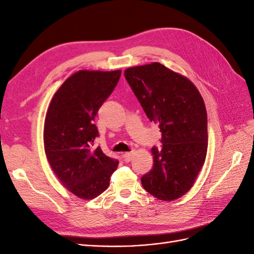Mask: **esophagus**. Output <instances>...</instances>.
Listing matches in <instances>:
<instances>
[{"instance_id":"esophagus-1","label":"esophagus","mask_w":254,"mask_h":254,"mask_svg":"<svg viewBox=\"0 0 254 254\" xmlns=\"http://www.w3.org/2000/svg\"><path fill=\"white\" fill-rule=\"evenodd\" d=\"M123 156H124V160L126 161V162H129V161L131 160V158H132V156H133V152H132V151L125 152Z\"/></svg>"}]
</instances>
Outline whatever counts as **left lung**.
Segmentation results:
<instances>
[{
  "instance_id": "1",
  "label": "left lung",
  "mask_w": 254,
  "mask_h": 254,
  "mask_svg": "<svg viewBox=\"0 0 254 254\" xmlns=\"http://www.w3.org/2000/svg\"><path fill=\"white\" fill-rule=\"evenodd\" d=\"M124 74L147 118L159 125L162 134V148H151L153 166L141 178L142 186L160 200H176L191 189L205 161L203 98L186 76L159 63L128 67Z\"/></svg>"
}]
</instances>
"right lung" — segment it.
Masks as SVG:
<instances>
[{"mask_svg": "<svg viewBox=\"0 0 254 254\" xmlns=\"http://www.w3.org/2000/svg\"><path fill=\"white\" fill-rule=\"evenodd\" d=\"M121 70H80L53 96L44 122V149L53 172L66 190L90 200L110 183L119 161L95 146L98 109L112 93Z\"/></svg>", "mask_w": 254, "mask_h": 254, "instance_id": "1", "label": "right lung"}]
</instances>
